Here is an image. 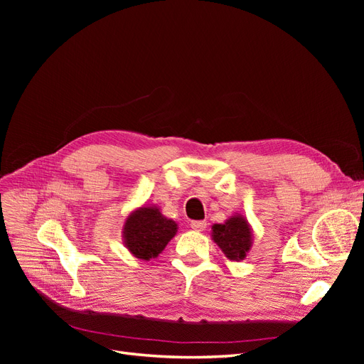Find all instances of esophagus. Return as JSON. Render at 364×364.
I'll return each instance as SVG.
<instances>
[{
    "label": "esophagus",
    "mask_w": 364,
    "mask_h": 364,
    "mask_svg": "<svg viewBox=\"0 0 364 364\" xmlns=\"http://www.w3.org/2000/svg\"><path fill=\"white\" fill-rule=\"evenodd\" d=\"M190 226H191V229L202 232V230H205V228H206V222H191Z\"/></svg>",
    "instance_id": "1"
}]
</instances>
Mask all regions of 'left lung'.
I'll list each match as a JSON object with an SVG mask.
<instances>
[{
  "instance_id": "8db88e82",
  "label": "left lung",
  "mask_w": 364,
  "mask_h": 364,
  "mask_svg": "<svg viewBox=\"0 0 364 364\" xmlns=\"http://www.w3.org/2000/svg\"><path fill=\"white\" fill-rule=\"evenodd\" d=\"M213 241L229 261H243L253 243L252 226L241 214L230 215L225 223L213 225Z\"/></svg>"
}]
</instances>
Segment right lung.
Masks as SVG:
<instances>
[{
  "label": "right lung",
  "instance_id": "obj_1",
  "mask_svg": "<svg viewBox=\"0 0 364 364\" xmlns=\"http://www.w3.org/2000/svg\"><path fill=\"white\" fill-rule=\"evenodd\" d=\"M178 232V223L167 218L156 205H142L132 211L123 225L124 247L138 259L150 261L170 243Z\"/></svg>",
  "mask_w": 364,
  "mask_h": 364
}]
</instances>
